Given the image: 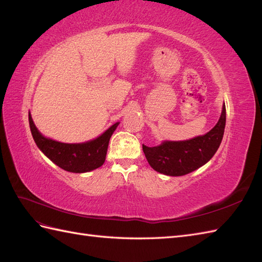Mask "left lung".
Here are the masks:
<instances>
[{
	"label": "left lung",
	"instance_id": "1",
	"mask_svg": "<svg viewBox=\"0 0 262 262\" xmlns=\"http://www.w3.org/2000/svg\"><path fill=\"white\" fill-rule=\"evenodd\" d=\"M226 122L225 105L217 123L204 136L186 141H164L162 144L148 147L143 144L146 160L154 170L167 176H184L207 164L224 136Z\"/></svg>",
	"mask_w": 262,
	"mask_h": 262
}]
</instances>
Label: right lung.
Returning <instances> with one entry per match:
<instances>
[{
	"instance_id": "right-lung-1",
	"label": "right lung",
	"mask_w": 262,
	"mask_h": 262,
	"mask_svg": "<svg viewBox=\"0 0 262 262\" xmlns=\"http://www.w3.org/2000/svg\"><path fill=\"white\" fill-rule=\"evenodd\" d=\"M29 126L37 146L60 168L71 172H87L96 169L105 163L109 140L117 129L119 122L113 124L98 138L85 143H61L43 137L38 131L28 115Z\"/></svg>"
}]
</instances>
